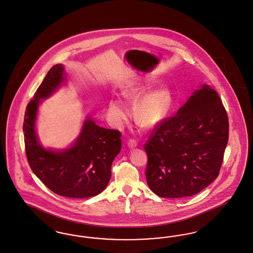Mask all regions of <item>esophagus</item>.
<instances>
[{
    "instance_id": "esophagus-1",
    "label": "esophagus",
    "mask_w": 253,
    "mask_h": 253,
    "mask_svg": "<svg viewBox=\"0 0 253 253\" xmlns=\"http://www.w3.org/2000/svg\"><path fill=\"white\" fill-rule=\"evenodd\" d=\"M128 146L130 147V148H133V147H136L137 145H138V143H137V141L135 140V139H130L129 141H128Z\"/></svg>"
}]
</instances>
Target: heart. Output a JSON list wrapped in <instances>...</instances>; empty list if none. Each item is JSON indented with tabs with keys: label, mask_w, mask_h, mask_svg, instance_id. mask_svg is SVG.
Masks as SVG:
<instances>
[{
	"label": "heart",
	"mask_w": 253,
	"mask_h": 253,
	"mask_svg": "<svg viewBox=\"0 0 253 253\" xmlns=\"http://www.w3.org/2000/svg\"><path fill=\"white\" fill-rule=\"evenodd\" d=\"M149 84L145 80L132 83L123 92L124 97L136 101L143 92L148 89ZM172 96L169 88L161 87L148 92L140 99L135 108V117L143 126H152L161 121L171 105ZM110 114L116 125L126 123L129 111L120 99L113 98L110 102Z\"/></svg>",
	"instance_id": "heart-1"
}]
</instances>
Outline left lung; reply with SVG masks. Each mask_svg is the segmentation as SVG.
Listing matches in <instances>:
<instances>
[{
  "label": "left lung",
  "instance_id": "1",
  "mask_svg": "<svg viewBox=\"0 0 253 253\" xmlns=\"http://www.w3.org/2000/svg\"><path fill=\"white\" fill-rule=\"evenodd\" d=\"M228 140L227 111L218 93L204 85L159 122L144 143L148 186L162 198L198 194L219 175Z\"/></svg>",
  "mask_w": 253,
  "mask_h": 253
}]
</instances>
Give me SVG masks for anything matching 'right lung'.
<instances>
[{
	"label": "right lung",
	"instance_id": "obj_1",
	"mask_svg": "<svg viewBox=\"0 0 253 253\" xmlns=\"http://www.w3.org/2000/svg\"><path fill=\"white\" fill-rule=\"evenodd\" d=\"M63 66L52 67L25 110L23 132L25 153L35 175L58 196L73 198L95 197L109 184L111 165L121 150V132L86 120L75 145L65 151L46 150L35 132L41 99L49 96L63 81Z\"/></svg>",
	"mask_w": 253,
	"mask_h": 253
}]
</instances>
